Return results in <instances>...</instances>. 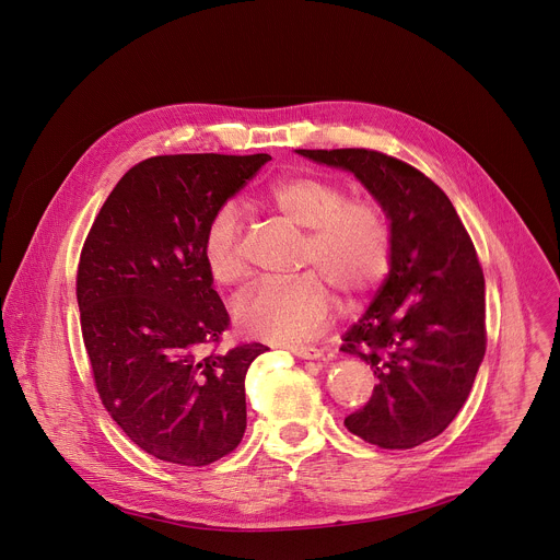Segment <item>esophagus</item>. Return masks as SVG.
Listing matches in <instances>:
<instances>
[{"instance_id": "34e87169", "label": "esophagus", "mask_w": 560, "mask_h": 560, "mask_svg": "<svg viewBox=\"0 0 560 560\" xmlns=\"http://www.w3.org/2000/svg\"><path fill=\"white\" fill-rule=\"evenodd\" d=\"M288 350H290L294 357H299V359H310V361L324 357V352L318 350V348H314V346H288Z\"/></svg>"}]
</instances>
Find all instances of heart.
Wrapping results in <instances>:
<instances>
[{
	"mask_svg": "<svg viewBox=\"0 0 560 560\" xmlns=\"http://www.w3.org/2000/svg\"><path fill=\"white\" fill-rule=\"evenodd\" d=\"M268 203L305 228L299 264L290 279H264L234 299L236 326L248 337L296 343L322 330L332 316V288L346 299L372 292L389 270L392 223L370 197H346V188L316 175H290L266 192ZM201 259L210 279L234 285L246 275L244 217L223 201L201 234Z\"/></svg>",
	"mask_w": 560,
	"mask_h": 560,
	"instance_id": "1",
	"label": "heart"
}]
</instances>
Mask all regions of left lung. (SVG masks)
I'll return each mask as SVG.
<instances>
[{
    "mask_svg": "<svg viewBox=\"0 0 560 560\" xmlns=\"http://www.w3.org/2000/svg\"><path fill=\"white\" fill-rule=\"evenodd\" d=\"M296 152L354 173L389 214V275L341 346L376 385L346 428L383 450L417 447L456 419L483 361V268L447 195L415 166L365 148Z\"/></svg>",
    "mask_w": 560,
    "mask_h": 560,
    "instance_id": "obj_1",
    "label": "left lung"
}]
</instances>
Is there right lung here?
Instances as JSON below:
<instances>
[{"mask_svg":"<svg viewBox=\"0 0 560 560\" xmlns=\"http://www.w3.org/2000/svg\"><path fill=\"white\" fill-rule=\"evenodd\" d=\"M270 154H159L104 201L77 268L93 381L143 452L188 467L230 454L246 432V372L268 348L219 352L230 316L201 259L210 214Z\"/></svg>","mask_w":560,"mask_h":560,"instance_id":"obj_1","label":"right lung"}]
</instances>
